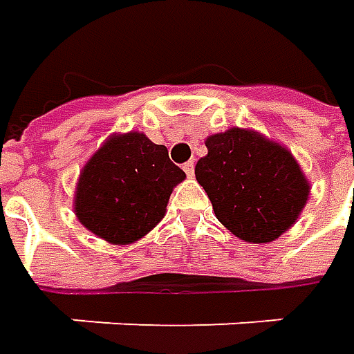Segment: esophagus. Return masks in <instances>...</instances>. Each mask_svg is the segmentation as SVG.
I'll return each instance as SVG.
<instances>
[{"label": "esophagus", "instance_id": "34e87169", "mask_svg": "<svg viewBox=\"0 0 354 354\" xmlns=\"http://www.w3.org/2000/svg\"><path fill=\"white\" fill-rule=\"evenodd\" d=\"M183 169L189 177H193V175H195V161H187L183 165Z\"/></svg>", "mask_w": 354, "mask_h": 354}]
</instances>
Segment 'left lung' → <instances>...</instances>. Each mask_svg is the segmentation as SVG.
<instances>
[{"label": "left lung", "instance_id": "obj_1", "mask_svg": "<svg viewBox=\"0 0 354 354\" xmlns=\"http://www.w3.org/2000/svg\"><path fill=\"white\" fill-rule=\"evenodd\" d=\"M195 167L216 218L246 242L266 244L295 225L309 183L295 157L258 131L226 129L207 138Z\"/></svg>", "mask_w": 354, "mask_h": 354}]
</instances>
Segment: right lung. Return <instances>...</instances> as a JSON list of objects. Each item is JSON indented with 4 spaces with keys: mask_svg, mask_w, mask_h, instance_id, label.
<instances>
[{
    "mask_svg": "<svg viewBox=\"0 0 354 354\" xmlns=\"http://www.w3.org/2000/svg\"><path fill=\"white\" fill-rule=\"evenodd\" d=\"M185 171L169 159L165 145L129 131L106 140L78 177V221L110 244H131L165 216L173 187Z\"/></svg>",
    "mask_w": 354,
    "mask_h": 354,
    "instance_id": "add662e5",
    "label": "right lung"
}]
</instances>
